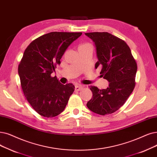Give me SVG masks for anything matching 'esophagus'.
<instances>
[{"label": "esophagus", "mask_w": 157, "mask_h": 157, "mask_svg": "<svg viewBox=\"0 0 157 157\" xmlns=\"http://www.w3.org/2000/svg\"><path fill=\"white\" fill-rule=\"evenodd\" d=\"M83 88V86H81V85H76L75 86V90L76 91H80Z\"/></svg>", "instance_id": "esophagus-1"}]
</instances>
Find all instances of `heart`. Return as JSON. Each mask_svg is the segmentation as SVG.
Listing matches in <instances>:
<instances>
[{
	"label": "heart",
	"mask_w": 157,
	"mask_h": 157,
	"mask_svg": "<svg viewBox=\"0 0 157 157\" xmlns=\"http://www.w3.org/2000/svg\"><path fill=\"white\" fill-rule=\"evenodd\" d=\"M89 45V44H81L79 47H83V46H85V45Z\"/></svg>",
	"instance_id": "1"
}]
</instances>
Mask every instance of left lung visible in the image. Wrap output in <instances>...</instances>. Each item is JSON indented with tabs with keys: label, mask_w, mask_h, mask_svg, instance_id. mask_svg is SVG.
<instances>
[{
	"label": "left lung",
	"mask_w": 157,
	"mask_h": 157,
	"mask_svg": "<svg viewBox=\"0 0 157 157\" xmlns=\"http://www.w3.org/2000/svg\"><path fill=\"white\" fill-rule=\"evenodd\" d=\"M85 35L96 47L98 61L95 67L101 66V76L109 82L106 89L90 86L93 98L86 106L95 113L110 114L118 110L133 92L137 63L124 40L107 32L87 33Z\"/></svg>",
	"instance_id": "8db88e82"
}]
</instances>
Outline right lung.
I'll return each instance as SVG.
<instances>
[{"instance_id": "1", "label": "right lung", "mask_w": 157, "mask_h": 157, "mask_svg": "<svg viewBox=\"0 0 157 157\" xmlns=\"http://www.w3.org/2000/svg\"><path fill=\"white\" fill-rule=\"evenodd\" d=\"M82 33L51 32L33 42L25 49L18 65L20 84L26 99L38 114L53 117L62 113L75 86L63 85L51 74L67 47Z\"/></svg>"}]
</instances>
